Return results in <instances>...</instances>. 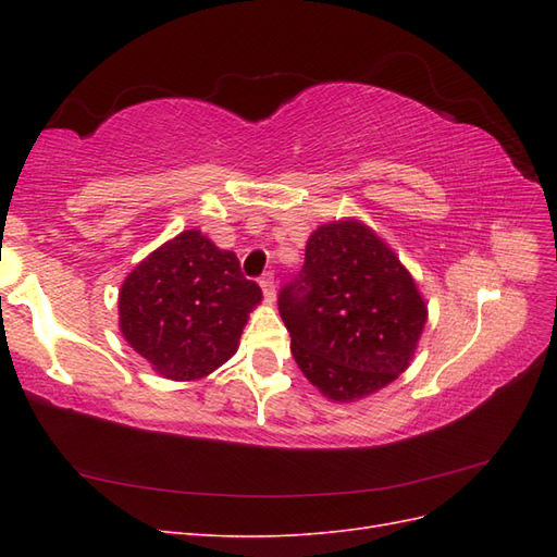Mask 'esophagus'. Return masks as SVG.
<instances>
[{
  "instance_id": "34e87169",
  "label": "esophagus",
  "mask_w": 557,
  "mask_h": 557,
  "mask_svg": "<svg viewBox=\"0 0 557 557\" xmlns=\"http://www.w3.org/2000/svg\"><path fill=\"white\" fill-rule=\"evenodd\" d=\"M260 285H262V293H264V299L267 301H274L276 299V281H274V274L267 272L260 276Z\"/></svg>"
}]
</instances>
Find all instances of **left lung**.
Returning a JSON list of instances; mask_svg holds the SVG:
<instances>
[{"label":"left lung","mask_w":557,"mask_h":557,"mask_svg":"<svg viewBox=\"0 0 557 557\" xmlns=\"http://www.w3.org/2000/svg\"><path fill=\"white\" fill-rule=\"evenodd\" d=\"M278 313L305 376L330 399H360L409 367L428 307L411 274L372 230L318 227L305 264L278 293Z\"/></svg>","instance_id":"1"}]
</instances>
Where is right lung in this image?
<instances>
[{
    "mask_svg": "<svg viewBox=\"0 0 557 557\" xmlns=\"http://www.w3.org/2000/svg\"><path fill=\"white\" fill-rule=\"evenodd\" d=\"M262 299L239 258L188 230L125 278L117 309L127 344L174 381L211 374L237 350L248 311Z\"/></svg>",
    "mask_w": 557,
    "mask_h": 557,
    "instance_id": "add662e5",
    "label": "right lung"
}]
</instances>
